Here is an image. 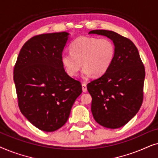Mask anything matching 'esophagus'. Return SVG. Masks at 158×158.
<instances>
[{"instance_id":"1","label":"esophagus","mask_w":158,"mask_h":158,"mask_svg":"<svg viewBox=\"0 0 158 158\" xmlns=\"http://www.w3.org/2000/svg\"><path fill=\"white\" fill-rule=\"evenodd\" d=\"M82 89H83V92H86L87 91V85H86L85 83H83L82 84Z\"/></svg>"}]
</instances>
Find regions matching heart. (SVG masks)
I'll return each mask as SVG.
<instances>
[{
    "instance_id": "obj_1",
    "label": "heart",
    "mask_w": 158,
    "mask_h": 158,
    "mask_svg": "<svg viewBox=\"0 0 158 158\" xmlns=\"http://www.w3.org/2000/svg\"><path fill=\"white\" fill-rule=\"evenodd\" d=\"M70 53L62 54L61 61L66 73L76 76L82 65L83 74L102 76L107 72L115 57L114 43L106 38L82 36L70 45Z\"/></svg>"
}]
</instances>
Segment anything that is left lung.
Masks as SVG:
<instances>
[{"instance_id":"8db88e82","label":"left lung","mask_w":158,"mask_h":158,"mask_svg":"<svg viewBox=\"0 0 158 158\" xmlns=\"http://www.w3.org/2000/svg\"><path fill=\"white\" fill-rule=\"evenodd\" d=\"M89 34L107 36L115 45L111 67L104 75L87 85L92 97L91 111L101 126L117 129L136 115L143 101L145 70L135 44L119 34L93 30Z\"/></svg>"}]
</instances>
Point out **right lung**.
<instances>
[{
  "instance_id": "obj_1",
  "label": "right lung",
  "mask_w": 158,
  "mask_h": 158,
  "mask_svg": "<svg viewBox=\"0 0 158 158\" xmlns=\"http://www.w3.org/2000/svg\"><path fill=\"white\" fill-rule=\"evenodd\" d=\"M68 35L62 31L33 36L23 44L14 66L19 109L47 132L65 124L82 93L81 82L67 74L61 61Z\"/></svg>"
}]
</instances>
